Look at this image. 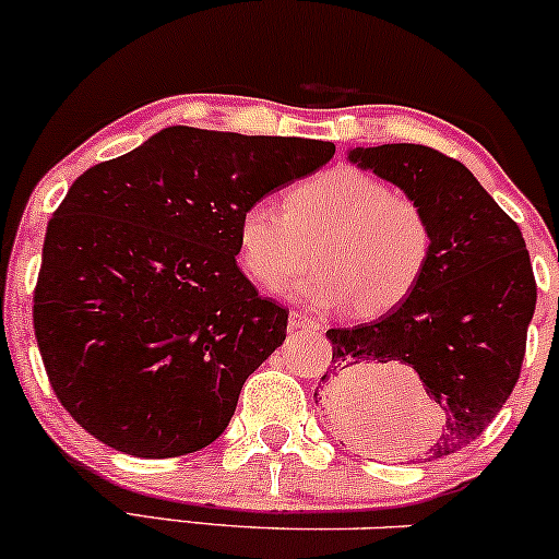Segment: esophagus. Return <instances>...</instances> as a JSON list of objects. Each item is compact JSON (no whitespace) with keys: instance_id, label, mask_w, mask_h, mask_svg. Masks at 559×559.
Segmentation results:
<instances>
[{"instance_id":"obj_1","label":"esophagus","mask_w":559,"mask_h":559,"mask_svg":"<svg viewBox=\"0 0 559 559\" xmlns=\"http://www.w3.org/2000/svg\"><path fill=\"white\" fill-rule=\"evenodd\" d=\"M290 329L293 332H298V329H319V321L311 319V316H306V313L290 311Z\"/></svg>"}]
</instances>
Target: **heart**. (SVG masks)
<instances>
[{"label": "heart", "instance_id": "obj_1", "mask_svg": "<svg viewBox=\"0 0 559 559\" xmlns=\"http://www.w3.org/2000/svg\"><path fill=\"white\" fill-rule=\"evenodd\" d=\"M238 261L266 290L298 277L316 246V272L293 298L321 311L349 306L376 319L409 298L432 257V225L417 199L355 168H334L295 183L285 210L257 199L236 225Z\"/></svg>", "mask_w": 559, "mask_h": 559}]
</instances>
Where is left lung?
<instances>
[{
    "mask_svg": "<svg viewBox=\"0 0 559 559\" xmlns=\"http://www.w3.org/2000/svg\"><path fill=\"white\" fill-rule=\"evenodd\" d=\"M349 160L425 206L432 257L417 290L394 311L329 329L332 370L321 376L316 404L344 443L368 448L381 425L368 368L404 362L443 409L430 459L451 456L485 432L521 376L536 308L526 240L472 170L438 150L381 144L349 150Z\"/></svg>",
    "mask_w": 559,
    "mask_h": 559,
    "instance_id": "8db88e82",
    "label": "left lung"
}]
</instances>
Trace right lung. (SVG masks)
<instances>
[{
	"mask_svg": "<svg viewBox=\"0 0 559 559\" xmlns=\"http://www.w3.org/2000/svg\"><path fill=\"white\" fill-rule=\"evenodd\" d=\"M332 155V142L168 127L72 183L46 227L33 329L82 430L140 459L223 436L287 334V308L236 264L238 217Z\"/></svg>",
	"mask_w": 559,
	"mask_h": 559,
	"instance_id": "add662e5",
	"label": "right lung"
}]
</instances>
